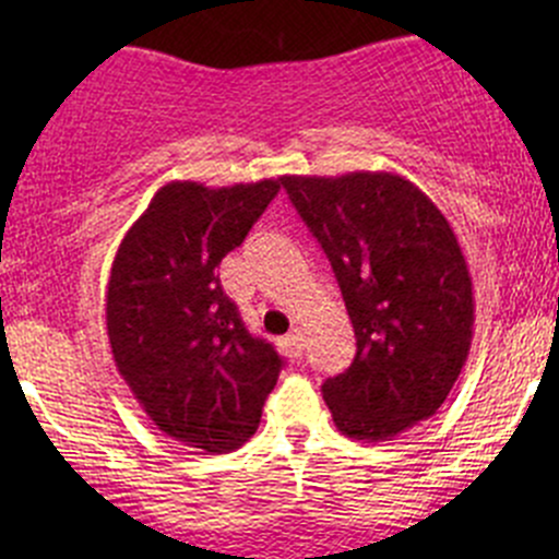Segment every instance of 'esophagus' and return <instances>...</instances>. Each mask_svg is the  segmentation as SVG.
Returning <instances> with one entry per match:
<instances>
[{
  "label": "esophagus",
  "instance_id": "34e87169",
  "mask_svg": "<svg viewBox=\"0 0 559 559\" xmlns=\"http://www.w3.org/2000/svg\"><path fill=\"white\" fill-rule=\"evenodd\" d=\"M286 346H289V352L295 354V357H302V348H306V335H302L300 330L289 332V335H286Z\"/></svg>",
  "mask_w": 559,
  "mask_h": 559
}]
</instances>
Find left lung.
Listing matches in <instances>:
<instances>
[{
	"instance_id": "left-lung-1",
	"label": "left lung",
	"mask_w": 559,
	"mask_h": 559,
	"mask_svg": "<svg viewBox=\"0 0 559 559\" xmlns=\"http://www.w3.org/2000/svg\"><path fill=\"white\" fill-rule=\"evenodd\" d=\"M332 264L357 354L321 394L337 430L379 443L430 419L473 341V281L436 202L397 173L281 175Z\"/></svg>"
}]
</instances>
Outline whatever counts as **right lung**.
I'll return each instance as SVG.
<instances>
[{"label": "right lung", "instance_id": "1", "mask_svg": "<svg viewBox=\"0 0 559 559\" xmlns=\"http://www.w3.org/2000/svg\"><path fill=\"white\" fill-rule=\"evenodd\" d=\"M278 189V178L218 189L173 180L112 259V362L165 436L207 454L233 452L257 432L284 365L270 343L248 335L216 275Z\"/></svg>", "mask_w": 559, "mask_h": 559}]
</instances>
